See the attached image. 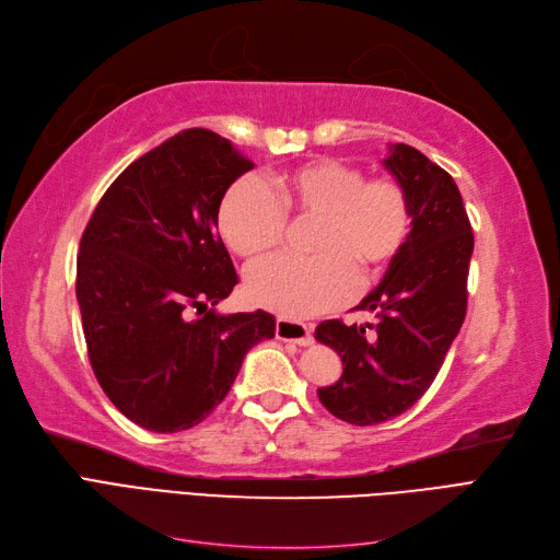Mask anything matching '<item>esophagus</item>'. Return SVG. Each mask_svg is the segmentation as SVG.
<instances>
[{
    "instance_id": "esophagus-1",
    "label": "esophagus",
    "mask_w": 560,
    "mask_h": 560,
    "mask_svg": "<svg viewBox=\"0 0 560 560\" xmlns=\"http://www.w3.org/2000/svg\"><path fill=\"white\" fill-rule=\"evenodd\" d=\"M276 336L280 338V341L296 343V346H311L313 343V329L308 325H303V322H296V319L280 317L276 322Z\"/></svg>"
}]
</instances>
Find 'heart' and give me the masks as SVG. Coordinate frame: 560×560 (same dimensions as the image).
Returning <instances> with one entry per match:
<instances>
[{
	"instance_id": "b5f03b06",
	"label": "heart",
	"mask_w": 560,
	"mask_h": 560,
	"mask_svg": "<svg viewBox=\"0 0 560 560\" xmlns=\"http://www.w3.org/2000/svg\"><path fill=\"white\" fill-rule=\"evenodd\" d=\"M287 219L313 222L311 259L273 257L245 273L249 301L284 317H313L343 306L364 284L376 282L399 257L411 233V206L397 179H364L341 161H313L296 171L241 179L219 206V231L241 257L278 247Z\"/></svg>"
}]
</instances>
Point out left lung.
Here are the masks:
<instances>
[{"label":"left lung","instance_id":"1","mask_svg":"<svg viewBox=\"0 0 560 560\" xmlns=\"http://www.w3.org/2000/svg\"><path fill=\"white\" fill-rule=\"evenodd\" d=\"M404 186L411 233L381 284L358 306L376 325L325 319L315 338L338 352L343 374L319 387L325 409L350 425H378L428 393L467 313L474 233L453 177L409 144L383 161Z\"/></svg>","mask_w":560,"mask_h":560}]
</instances>
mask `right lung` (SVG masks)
<instances>
[{"label":"right lung","mask_w":560,"mask_h":560,"mask_svg":"<svg viewBox=\"0 0 560 560\" xmlns=\"http://www.w3.org/2000/svg\"><path fill=\"white\" fill-rule=\"evenodd\" d=\"M252 167L222 135L182 130L112 182L81 235L77 301L93 374L144 430L206 420L247 350L276 336L266 311L212 308L238 284L219 206Z\"/></svg>","instance_id":"add662e5"}]
</instances>
